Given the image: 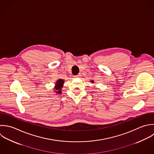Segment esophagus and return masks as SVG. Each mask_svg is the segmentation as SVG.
<instances>
[{
    "label": "esophagus",
    "mask_w": 154,
    "mask_h": 154,
    "mask_svg": "<svg viewBox=\"0 0 154 154\" xmlns=\"http://www.w3.org/2000/svg\"><path fill=\"white\" fill-rule=\"evenodd\" d=\"M74 77H80V75H75Z\"/></svg>",
    "instance_id": "34e87169"
}]
</instances>
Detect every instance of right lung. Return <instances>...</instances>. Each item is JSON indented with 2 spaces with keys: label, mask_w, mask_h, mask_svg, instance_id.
<instances>
[{
  "label": "right lung",
  "mask_w": 154,
  "mask_h": 154,
  "mask_svg": "<svg viewBox=\"0 0 154 154\" xmlns=\"http://www.w3.org/2000/svg\"><path fill=\"white\" fill-rule=\"evenodd\" d=\"M65 81L63 80L62 79H59L56 83V86H55V89L56 90V92L58 94H61V89L63 87V85Z\"/></svg>",
  "instance_id": "1"
}]
</instances>
